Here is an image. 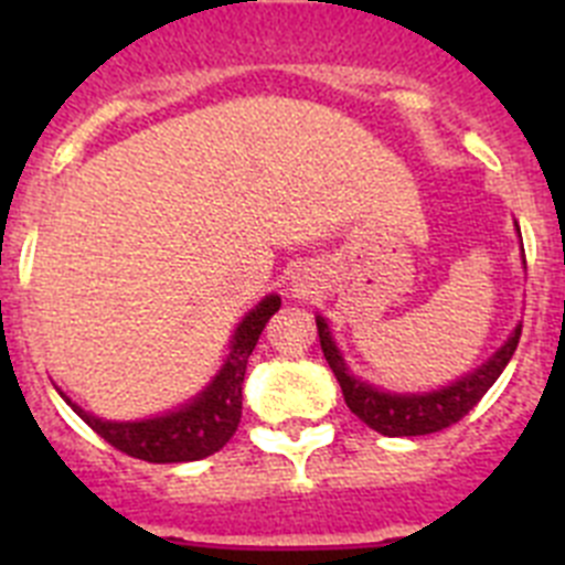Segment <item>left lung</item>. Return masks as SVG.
I'll return each instance as SVG.
<instances>
[{
	"label": "left lung",
	"instance_id": "obj_1",
	"mask_svg": "<svg viewBox=\"0 0 565 565\" xmlns=\"http://www.w3.org/2000/svg\"><path fill=\"white\" fill-rule=\"evenodd\" d=\"M317 331L322 353H326L333 376H337L339 387H342L344 404L371 430L391 438L427 436V433H438L444 427H452L456 422H461L481 402L483 393L495 384V379L501 376L512 353H515L518 339H521V326H518L515 331L509 333L507 342L481 367L461 376L458 382L447 384V387H438L433 393H387L362 382V379H356L348 371V364H344L342 353H339L337 342H333L331 331H328V322L322 317H317Z\"/></svg>",
	"mask_w": 565,
	"mask_h": 565
}]
</instances>
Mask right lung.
<instances>
[{"label":"right lung","instance_id":"right-lung-1","mask_svg":"<svg viewBox=\"0 0 565 565\" xmlns=\"http://www.w3.org/2000/svg\"><path fill=\"white\" fill-rule=\"evenodd\" d=\"M279 311V297L268 294L257 308L246 313L232 337V351L221 373L209 382L203 393L189 404L167 416L143 418V422H104L98 416H89L78 404H67L84 422L115 447L132 458H141L149 463H181L201 461L212 452L223 450V444L237 430L239 416H243V379H246V364L252 356L259 333L268 319Z\"/></svg>","mask_w":565,"mask_h":565}]
</instances>
